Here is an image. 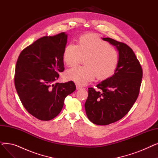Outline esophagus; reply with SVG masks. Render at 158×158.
<instances>
[{
    "mask_svg": "<svg viewBox=\"0 0 158 158\" xmlns=\"http://www.w3.org/2000/svg\"><path fill=\"white\" fill-rule=\"evenodd\" d=\"M76 88H77V89H82V88H82L81 86H80V85H76Z\"/></svg>",
    "mask_w": 158,
    "mask_h": 158,
    "instance_id": "obj_1",
    "label": "esophagus"
}]
</instances>
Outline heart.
Masks as SVG:
<instances>
[{"label": "heart", "mask_w": 158, "mask_h": 158, "mask_svg": "<svg viewBox=\"0 0 158 158\" xmlns=\"http://www.w3.org/2000/svg\"><path fill=\"white\" fill-rule=\"evenodd\" d=\"M85 66H76L65 72L66 79L79 85H86L96 77L99 80L109 79L116 72L119 56L117 50L94 35L80 38L79 45L70 43L64 48L63 60L69 66L83 61Z\"/></svg>", "instance_id": "b5f03b06"}]
</instances>
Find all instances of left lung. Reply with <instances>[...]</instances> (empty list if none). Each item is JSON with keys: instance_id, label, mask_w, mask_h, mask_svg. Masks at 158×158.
I'll use <instances>...</instances> for the list:
<instances>
[{"instance_id": "8db88e82", "label": "left lung", "mask_w": 158, "mask_h": 158, "mask_svg": "<svg viewBox=\"0 0 158 158\" xmlns=\"http://www.w3.org/2000/svg\"><path fill=\"white\" fill-rule=\"evenodd\" d=\"M117 48L118 67L113 76L96 86L88 88L85 111L88 119L99 126L114 123L125 116L138 97L143 76L139 61L132 48L110 38H103Z\"/></svg>"}]
</instances>
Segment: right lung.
Returning <instances> with one entry per match:
<instances>
[{
	"label": "right lung",
	"instance_id": "1",
	"mask_svg": "<svg viewBox=\"0 0 158 158\" xmlns=\"http://www.w3.org/2000/svg\"><path fill=\"white\" fill-rule=\"evenodd\" d=\"M66 42L64 32L41 37L25 48L16 62V92L26 110L40 120L55 118L61 112L66 97L76 89L73 81L53 84L64 70Z\"/></svg>",
	"mask_w": 158,
	"mask_h": 158
}]
</instances>
